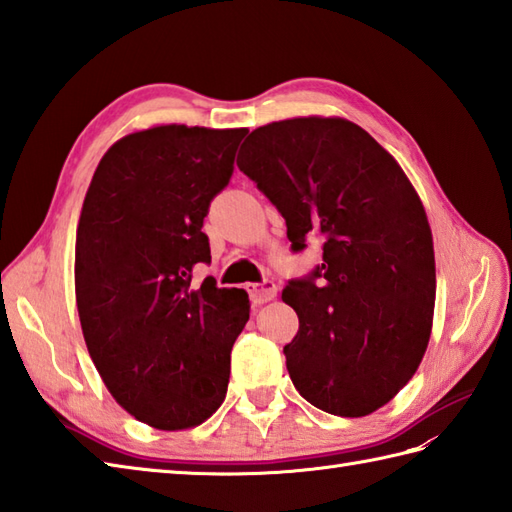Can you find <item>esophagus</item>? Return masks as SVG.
Returning <instances> with one entry per match:
<instances>
[{"mask_svg":"<svg viewBox=\"0 0 512 512\" xmlns=\"http://www.w3.org/2000/svg\"><path fill=\"white\" fill-rule=\"evenodd\" d=\"M247 291H249V298H252L254 304H265V302H271L276 298V285L271 280H265V282H256V285H247Z\"/></svg>","mask_w":512,"mask_h":512,"instance_id":"1","label":"esophagus"}]
</instances>
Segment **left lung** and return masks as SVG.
<instances>
[{"instance_id": "1", "label": "left lung", "mask_w": 512, "mask_h": 512, "mask_svg": "<svg viewBox=\"0 0 512 512\" xmlns=\"http://www.w3.org/2000/svg\"><path fill=\"white\" fill-rule=\"evenodd\" d=\"M243 145L236 164L285 217L293 252L309 234L324 238L322 265L282 291L300 320L285 346L295 390L335 416L377 412L414 377L434 322L423 201L399 162L346 118L271 122Z\"/></svg>"}]
</instances>
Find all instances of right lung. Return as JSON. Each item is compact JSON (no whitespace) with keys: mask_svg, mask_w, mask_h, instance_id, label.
Masks as SVG:
<instances>
[{"mask_svg":"<svg viewBox=\"0 0 512 512\" xmlns=\"http://www.w3.org/2000/svg\"><path fill=\"white\" fill-rule=\"evenodd\" d=\"M245 133L133 131L102 155L83 201L74 285L89 357L122 410L155 429L201 425L230 383L247 291L214 278L197 287L192 271L210 263L203 217L230 184Z\"/></svg>","mask_w":512,"mask_h":512,"instance_id":"1","label":"right lung"}]
</instances>
